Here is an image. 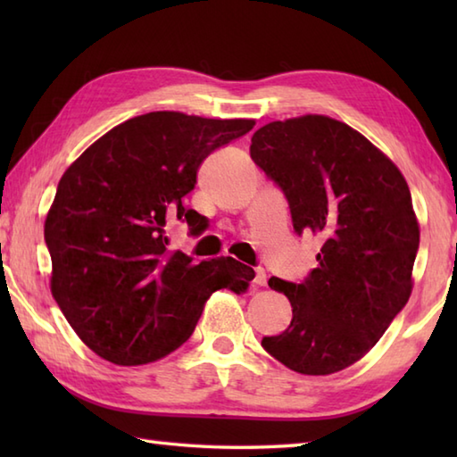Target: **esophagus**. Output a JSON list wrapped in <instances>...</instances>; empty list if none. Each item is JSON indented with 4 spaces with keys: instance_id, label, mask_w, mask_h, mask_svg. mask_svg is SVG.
<instances>
[{
    "instance_id": "34e87169",
    "label": "esophagus",
    "mask_w": 457,
    "mask_h": 457,
    "mask_svg": "<svg viewBox=\"0 0 457 457\" xmlns=\"http://www.w3.org/2000/svg\"><path fill=\"white\" fill-rule=\"evenodd\" d=\"M253 283H255V287H265L267 285V275H265V270H257L255 273V278H253Z\"/></svg>"
}]
</instances>
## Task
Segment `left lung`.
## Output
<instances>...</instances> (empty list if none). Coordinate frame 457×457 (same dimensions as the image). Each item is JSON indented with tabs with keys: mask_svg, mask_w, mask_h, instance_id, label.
<instances>
[{
	"mask_svg": "<svg viewBox=\"0 0 457 457\" xmlns=\"http://www.w3.org/2000/svg\"><path fill=\"white\" fill-rule=\"evenodd\" d=\"M249 153L283 188L296 234L322 239L304 283L269 278L290 300L293 320L261 345L296 373L342 371L411 298L420 228L409 184L371 141L328 115L270 121Z\"/></svg>",
	"mask_w": 457,
	"mask_h": 457,
	"instance_id": "obj_1",
	"label": "left lung"
}]
</instances>
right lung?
Returning a JSON list of instances; mask_svg holds the SVG:
<instances>
[{
  "instance_id": "1",
  "label": "right lung",
  "mask_w": 457,
  "mask_h": 457,
  "mask_svg": "<svg viewBox=\"0 0 457 457\" xmlns=\"http://www.w3.org/2000/svg\"><path fill=\"white\" fill-rule=\"evenodd\" d=\"M255 120L151 112L115 125L62 174L45 220L51 293L96 355L145 365L192 336L220 288L245 293L255 270L231 257L194 263L169 249L167 226L202 216L182 198L202 161Z\"/></svg>"
}]
</instances>
